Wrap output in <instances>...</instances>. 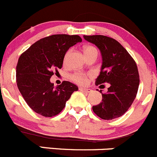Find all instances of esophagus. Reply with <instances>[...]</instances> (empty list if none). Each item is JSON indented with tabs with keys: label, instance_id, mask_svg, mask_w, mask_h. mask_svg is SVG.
Returning a JSON list of instances; mask_svg holds the SVG:
<instances>
[{
	"label": "esophagus",
	"instance_id": "esophagus-1",
	"mask_svg": "<svg viewBox=\"0 0 157 157\" xmlns=\"http://www.w3.org/2000/svg\"><path fill=\"white\" fill-rule=\"evenodd\" d=\"M79 90L82 92H85V93H90L91 91V89L90 88H79Z\"/></svg>",
	"mask_w": 157,
	"mask_h": 157
}]
</instances>
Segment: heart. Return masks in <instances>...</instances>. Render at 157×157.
Instances as JSON below:
<instances>
[{"label":"heart","instance_id":"b5f03b06","mask_svg":"<svg viewBox=\"0 0 157 157\" xmlns=\"http://www.w3.org/2000/svg\"><path fill=\"white\" fill-rule=\"evenodd\" d=\"M92 51H97V49L94 47V46H86L84 47V52L85 54L88 53V52H91ZM71 50H69L66 53L64 56V63H66L68 59V57H69V54H70ZM71 79H72L73 82H76L77 84L79 85H85L88 82V77L85 74L82 73V72H76V73H74L73 75H71Z\"/></svg>","mask_w":157,"mask_h":157}]
</instances>
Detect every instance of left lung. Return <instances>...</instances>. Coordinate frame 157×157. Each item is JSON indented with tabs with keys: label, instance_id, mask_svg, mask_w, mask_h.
Masks as SVG:
<instances>
[{
	"label": "left lung",
	"instance_id": "8db88e82",
	"mask_svg": "<svg viewBox=\"0 0 157 157\" xmlns=\"http://www.w3.org/2000/svg\"><path fill=\"white\" fill-rule=\"evenodd\" d=\"M84 39L95 45L101 53V69L95 85L110 84L106 94L100 90L102 102L93 106V111L104 120L121 117L131 107L137 93L140 78L136 63L114 39L102 35L84 36Z\"/></svg>",
	"mask_w": 157,
	"mask_h": 157
}]
</instances>
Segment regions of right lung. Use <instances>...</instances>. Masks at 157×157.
Returning <instances> with one entry per match:
<instances>
[{"mask_svg":"<svg viewBox=\"0 0 157 157\" xmlns=\"http://www.w3.org/2000/svg\"><path fill=\"white\" fill-rule=\"evenodd\" d=\"M82 42L78 35L56 34L36 42L20 56L17 66V85L29 108L44 117L59 114L77 85L64 81L54 87L50 78L61 69L66 52Z\"/></svg>","mask_w":157,"mask_h":157,"instance_id":"1","label":"right lung"}]
</instances>
